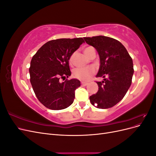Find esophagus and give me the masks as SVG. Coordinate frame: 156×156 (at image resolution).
I'll list each match as a JSON object with an SVG mask.
<instances>
[{
	"instance_id": "esophagus-1",
	"label": "esophagus",
	"mask_w": 156,
	"mask_h": 156,
	"mask_svg": "<svg viewBox=\"0 0 156 156\" xmlns=\"http://www.w3.org/2000/svg\"><path fill=\"white\" fill-rule=\"evenodd\" d=\"M88 83H85V82H81V84H82V86H84V87H85V86H87V85H88Z\"/></svg>"
}]
</instances>
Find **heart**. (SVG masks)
<instances>
[{"mask_svg": "<svg viewBox=\"0 0 156 156\" xmlns=\"http://www.w3.org/2000/svg\"><path fill=\"white\" fill-rule=\"evenodd\" d=\"M94 49L92 47H88L86 49H84V53L87 56H88L90 53L91 50ZM73 55L70 56L69 58V63L72 64L73 62ZM95 73V69L92 67H88L87 68H76L73 70V77L75 79H79L80 81H87L91 78L92 76Z\"/></svg>", "mask_w": 156, "mask_h": 156, "instance_id": "obj_1", "label": "heart"}]
</instances>
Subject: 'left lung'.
I'll use <instances>...</instances> for the list:
<instances>
[{"label": "left lung", "instance_id": "1", "mask_svg": "<svg viewBox=\"0 0 156 156\" xmlns=\"http://www.w3.org/2000/svg\"><path fill=\"white\" fill-rule=\"evenodd\" d=\"M84 39L98 51L100 66L96 77L104 78L96 82L98 91L90 96V101L98 108H111L123 99L131 86L133 60L125 47L114 38L98 36Z\"/></svg>", "mask_w": 156, "mask_h": 156}]
</instances>
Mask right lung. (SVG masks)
Instances as JSON below:
<instances>
[{"instance_id": "right-lung-1", "label": "right lung", "mask_w": 156, "mask_h": 156, "mask_svg": "<svg viewBox=\"0 0 156 156\" xmlns=\"http://www.w3.org/2000/svg\"><path fill=\"white\" fill-rule=\"evenodd\" d=\"M84 41L82 37L61 38L47 42L33 56L30 81L37 98L45 107L61 110L73 103L75 90L81 86L71 75L69 58ZM66 79L60 82L59 79Z\"/></svg>"}]
</instances>
